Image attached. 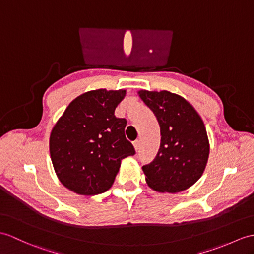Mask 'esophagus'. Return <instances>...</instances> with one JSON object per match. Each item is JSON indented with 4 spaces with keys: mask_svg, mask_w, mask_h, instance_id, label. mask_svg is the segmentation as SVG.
<instances>
[{
    "mask_svg": "<svg viewBox=\"0 0 254 254\" xmlns=\"http://www.w3.org/2000/svg\"><path fill=\"white\" fill-rule=\"evenodd\" d=\"M133 145H134V148H135V150L137 151V150L139 149V147H140V141H139V140H135Z\"/></svg>",
    "mask_w": 254,
    "mask_h": 254,
    "instance_id": "34e87169",
    "label": "esophagus"
}]
</instances>
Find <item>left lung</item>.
I'll return each mask as SVG.
<instances>
[{
  "mask_svg": "<svg viewBox=\"0 0 254 254\" xmlns=\"http://www.w3.org/2000/svg\"><path fill=\"white\" fill-rule=\"evenodd\" d=\"M155 114L161 143L154 161L143 167L146 183L159 192H180L203 173L210 154L204 123L192 105L169 91L137 92Z\"/></svg>",
  "mask_w": 254,
  "mask_h": 254,
  "instance_id": "1",
  "label": "left lung"
}]
</instances>
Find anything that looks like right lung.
Wrapping results in <instances>:
<instances>
[{"mask_svg": "<svg viewBox=\"0 0 254 254\" xmlns=\"http://www.w3.org/2000/svg\"><path fill=\"white\" fill-rule=\"evenodd\" d=\"M126 90L88 91L75 97L53 127L50 154L62 184L83 196L107 191L121 160L135 154L126 138V119L115 110Z\"/></svg>", "mask_w": 254, "mask_h": 254, "instance_id": "right-lung-1", "label": "right lung"}]
</instances>
